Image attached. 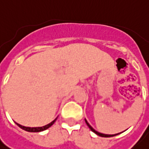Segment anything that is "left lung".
I'll return each mask as SVG.
<instances>
[{
	"label": "left lung",
	"instance_id": "left-lung-1",
	"mask_svg": "<svg viewBox=\"0 0 149 149\" xmlns=\"http://www.w3.org/2000/svg\"><path fill=\"white\" fill-rule=\"evenodd\" d=\"M85 121H86V124L87 125V126H88V127L90 128L91 130L92 131V132H94L95 134H97V135L100 136V137H105V138H108V137H113V136H116V135H117V134H101V133H99V132L95 131V130H94V129H93V128H92V127H91V126L89 125V123H88V122L86 121V119H85Z\"/></svg>",
	"mask_w": 149,
	"mask_h": 149
}]
</instances>
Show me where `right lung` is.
<instances>
[{"label":"right lung","instance_id":"1","mask_svg":"<svg viewBox=\"0 0 149 149\" xmlns=\"http://www.w3.org/2000/svg\"><path fill=\"white\" fill-rule=\"evenodd\" d=\"M57 120V118L53 120L51 123H49V125H46L43 126V127H33V128H31V127H25V126L21 125H19V124H17L16 123V125L19 127V128H21L22 130L25 131H28V132H41V131H44L45 130H47V129H49V127H51V126L53 125L54 124V122L56 121Z\"/></svg>","mask_w":149,"mask_h":149}]
</instances>
